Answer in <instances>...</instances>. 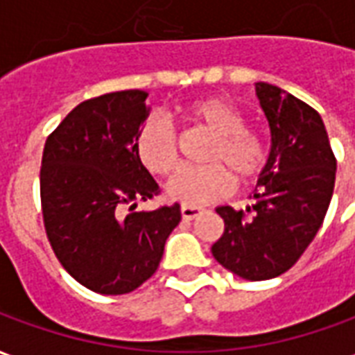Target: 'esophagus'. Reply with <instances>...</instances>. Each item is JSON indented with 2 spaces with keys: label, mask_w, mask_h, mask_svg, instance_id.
Instances as JSON below:
<instances>
[{
  "label": "esophagus",
  "mask_w": 355,
  "mask_h": 355,
  "mask_svg": "<svg viewBox=\"0 0 355 355\" xmlns=\"http://www.w3.org/2000/svg\"><path fill=\"white\" fill-rule=\"evenodd\" d=\"M180 213H182V218H184V220H196L198 216L203 215V209L190 207V205H182V207H180Z\"/></svg>",
  "instance_id": "34e87169"
}]
</instances>
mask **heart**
<instances>
[{
	"mask_svg": "<svg viewBox=\"0 0 355 355\" xmlns=\"http://www.w3.org/2000/svg\"><path fill=\"white\" fill-rule=\"evenodd\" d=\"M186 116L213 132L205 165L180 167L165 186L167 198L190 207L207 205L234 190V177L249 180L266 162L261 135L245 127L243 114L220 96H203L186 106ZM135 155L152 175H167L177 162V135L163 116L148 117L135 137Z\"/></svg>",
	"mask_w": 355,
	"mask_h": 355,
	"instance_id": "heart-1",
	"label": "heart"
}]
</instances>
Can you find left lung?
Segmentation results:
<instances>
[{"label": "left lung", "instance_id": "1", "mask_svg": "<svg viewBox=\"0 0 355 355\" xmlns=\"http://www.w3.org/2000/svg\"><path fill=\"white\" fill-rule=\"evenodd\" d=\"M270 127V154L245 211L223 205L213 257L249 282L287 272L312 243L335 188L336 159L321 116L272 83L254 85Z\"/></svg>", "mask_w": 355, "mask_h": 355}]
</instances>
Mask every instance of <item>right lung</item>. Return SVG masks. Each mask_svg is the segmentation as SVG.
I'll return each instance as SVG.
<instances>
[{"label":"right lung","instance_id":"obj_1","mask_svg":"<svg viewBox=\"0 0 355 355\" xmlns=\"http://www.w3.org/2000/svg\"><path fill=\"white\" fill-rule=\"evenodd\" d=\"M148 93L117 91L78 104L45 142L43 223L68 274L101 295L131 293L159 266L180 205L135 211L159 186L135 155ZM130 213L124 215V209Z\"/></svg>","mask_w":355,"mask_h":355}]
</instances>
